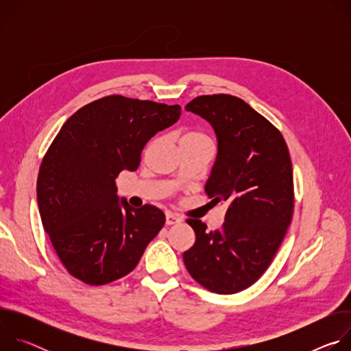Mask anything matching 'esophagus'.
<instances>
[{
	"mask_svg": "<svg viewBox=\"0 0 351 351\" xmlns=\"http://www.w3.org/2000/svg\"><path fill=\"white\" fill-rule=\"evenodd\" d=\"M179 222H182V218H180L179 215L172 214V213H167V215H165V223H167L168 226L175 225V223H179Z\"/></svg>",
	"mask_w": 351,
	"mask_h": 351,
	"instance_id": "obj_1",
	"label": "esophagus"
}]
</instances>
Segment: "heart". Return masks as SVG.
I'll return each instance as SVG.
<instances>
[{"instance_id":"obj_1","label":"heart","mask_w":351,"mask_h":351,"mask_svg":"<svg viewBox=\"0 0 351 351\" xmlns=\"http://www.w3.org/2000/svg\"><path fill=\"white\" fill-rule=\"evenodd\" d=\"M190 137H206V136L203 133H199V132H190V133L183 136V138H190Z\"/></svg>"}]
</instances>
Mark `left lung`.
Returning <instances> with one entry per match:
<instances>
[{"instance_id":"1","label":"left lung","mask_w":351,"mask_h":351,"mask_svg":"<svg viewBox=\"0 0 351 351\" xmlns=\"http://www.w3.org/2000/svg\"><path fill=\"white\" fill-rule=\"evenodd\" d=\"M211 123L218 156L206 193L228 203L225 222L207 230L186 222L195 243L183 253L191 278L210 291L233 294L257 282L272 263L291 222L293 169L282 133L241 98L199 95L186 106Z\"/></svg>"}]
</instances>
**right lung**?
<instances>
[{"label":"right lung","mask_w":351,"mask_h":351,"mask_svg":"<svg viewBox=\"0 0 351 351\" xmlns=\"http://www.w3.org/2000/svg\"><path fill=\"white\" fill-rule=\"evenodd\" d=\"M180 106L107 95L77 110L47 149L37 178L44 230L76 279L101 286L138 264L165 223L154 206L133 208L117 178L136 171L147 141L180 117Z\"/></svg>","instance_id":"add662e5"}]
</instances>
